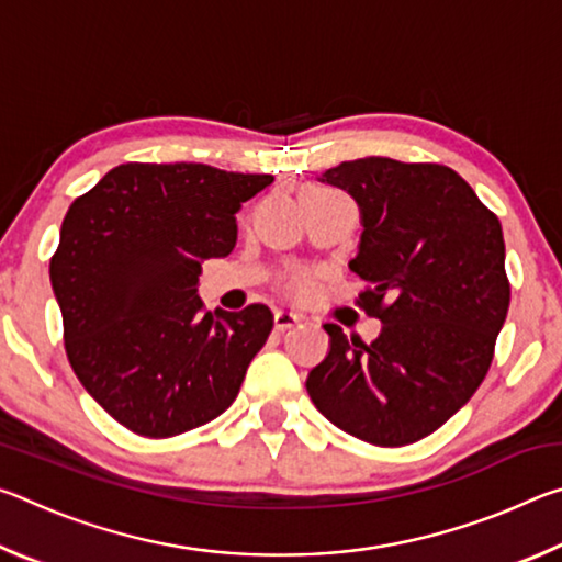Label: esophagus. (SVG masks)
Instances as JSON below:
<instances>
[{
    "label": "esophagus",
    "mask_w": 562,
    "mask_h": 562,
    "mask_svg": "<svg viewBox=\"0 0 562 562\" xmlns=\"http://www.w3.org/2000/svg\"><path fill=\"white\" fill-rule=\"evenodd\" d=\"M300 322H302V317L294 315V312H284V310L274 312V329L278 331H288L292 327H297Z\"/></svg>",
    "instance_id": "34e87169"
}]
</instances>
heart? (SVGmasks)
Listing matches in <instances>:
<instances>
[{"label":"heart","instance_id":"1","mask_svg":"<svg viewBox=\"0 0 562 562\" xmlns=\"http://www.w3.org/2000/svg\"><path fill=\"white\" fill-rule=\"evenodd\" d=\"M290 288L294 290V292H304L310 288V280L304 278V274H294V278L290 280Z\"/></svg>","mask_w":562,"mask_h":562}]
</instances>
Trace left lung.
<instances>
[{
  "mask_svg": "<svg viewBox=\"0 0 562 562\" xmlns=\"http://www.w3.org/2000/svg\"><path fill=\"white\" fill-rule=\"evenodd\" d=\"M319 180L359 205L364 231L349 268L369 284L359 304L382 331L364 345L325 325L329 355L307 376L310 398L361 441L414 443L488 374L510 304L501 223L449 166L369 156Z\"/></svg>",
  "mask_w": 562,
  "mask_h": 562,
  "instance_id": "left-lung-1",
  "label": "left lung"
}]
</instances>
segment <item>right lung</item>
I'll return each instance as SVG.
<instances>
[{
    "mask_svg": "<svg viewBox=\"0 0 562 562\" xmlns=\"http://www.w3.org/2000/svg\"><path fill=\"white\" fill-rule=\"evenodd\" d=\"M203 164H123L76 198L49 278L83 389L133 434L168 439L235 402L272 312H205L203 260L237 240L235 213L272 183Z\"/></svg>",
    "mask_w": 562,
    "mask_h": 562,
    "instance_id": "obj_1",
    "label": "right lung"
}]
</instances>
